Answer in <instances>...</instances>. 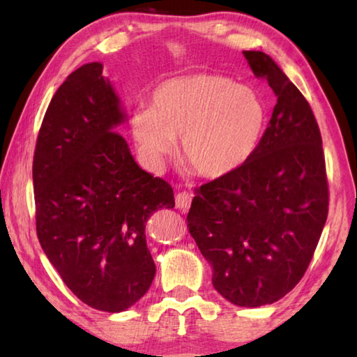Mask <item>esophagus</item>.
Returning a JSON list of instances; mask_svg holds the SVG:
<instances>
[{"mask_svg":"<svg viewBox=\"0 0 357 357\" xmlns=\"http://www.w3.org/2000/svg\"><path fill=\"white\" fill-rule=\"evenodd\" d=\"M192 204V195L190 193L187 192H179L176 195V208L183 209V211H187L190 208Z\"/></svg>","mask_w":357,"mask_h":357,"instance_id":"34e87169","label":"esophagus"}]
</instances>
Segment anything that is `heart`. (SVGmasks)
Wrapping results in <instances>:
<instances>
[{
    "instance_id": "heart-1",
    "label": "heart",
    "mask_w": 357,
    "mask_h": 357,
    "mask_svg": "<svg viewBox=\"0 0 357 357\" xmlns=\"http://www.w3.org/2000/svg\"><path fill=\"white\" fill-rule=\"evenodd\" d=\"M264 100L249 86L219 75L195 74L157 86L129 128L151 168H160L181 135V155L198 176L220 179L241 170L263 140Z\"/></svg>"
}]
</instances>
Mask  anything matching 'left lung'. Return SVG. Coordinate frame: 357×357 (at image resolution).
Segmentation results:
<instances>
[{"label": "left lung", "mask_w": 357, "mask_h": 357, "mask_svg": "<svg viewBox=\"0 0 357 357\" xmlns=\"http://www.w3.org/2000/svg\"><path fill=\"white\" fill-rule=\"evenodd\" d=\"M277 96L255 155L195 189L187 228L213 266V285L239 307L273 304L298 285L328 219L321 134L309 102L274 59L244 52Z\"/></svg>", "instance_id": "left-lung-1"}]
</instances>
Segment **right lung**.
<instances>
[{"instance_id": "add662e5", "label": "right lung", "mask_w": 357, "mask_h": 357, "mask_svg": "<svg viewBox=\"0 0 357 357\" xmlns=\"http://www.w3.org/2000/svg\"><path fill=\"white\" fill-rule=\"evenodd\" d=\"M102 69L89 63L72 72L47 108L33 160L36 231L78 299L118 313L153 283L144 228L157 209L174 208V197L116 132L126 113Z\"/></svg>"}]
</instances>
